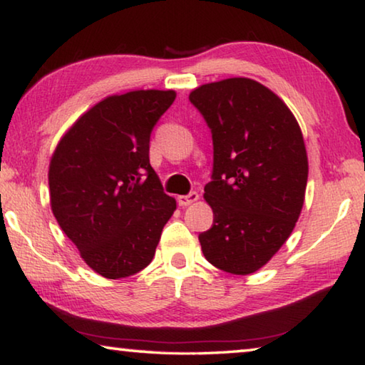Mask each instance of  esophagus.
<instances>
[{
    "label": "esophagus",
    "mask_w": 365,
    "mask_h": 365,
    "mask_svg": "<svg viewBox=\"0 0 365 365\" xmlns=\"http://www.w3.org/2000/svg\"><path fill=\"white\" fill-rule=\"evenodd\" d=\"M197 200H200V195L196 193V191H191L190 195H183V196H178V205L180 206H190L193 205V202H196Z\"/></svg>",
    "instance_id": "34e87169"
}]
</instances>
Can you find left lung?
I'll use <instances>...</instances> for the list:
<instances>
[{
  "instance_id": "obj_1",
  "label": "left lung",
  "mask_w": 365,
  "mask_h": 365,
  "mask_svg": "<svg viewBox=\"0 0 365 365\" xmlns=\"http://www.w3.org/2000/svg\"><path fill=\"white\" fill-rule=\"evenodd\" d=\"M190 101L214 143L212 182L205 187L214 220L197 237L202 255L228 274H252L287 242L304 205L301 127L279 95L248 77L197 86Z\"/></svg>"
}]
</instances>
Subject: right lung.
Here are the masks:
<instances>
[{
  "instance_id": "1",
  "label": "right lung",
  "mask_w": 365,
  "mask_h": 365,
  "mask_svg": "<svg viewBox=\"0 0 365 365\" xmlns=\"http://www.w3.org/2000/svg\"><path fill=\"white\" fill-rule=\"evenodd\" d=\"M174 90L106 96L72 123L49 160V202L80 257L104 279L153 261L177 209L150 164V137Z\"/></svg>"
}]
</instances>
